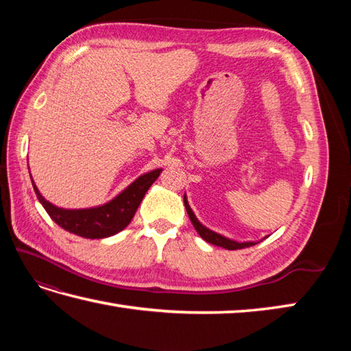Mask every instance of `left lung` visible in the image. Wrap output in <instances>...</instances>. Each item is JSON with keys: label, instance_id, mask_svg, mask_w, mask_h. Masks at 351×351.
I'll list each match as a JSON object with an SVG mask.
<instances>
[{"label": "left lung", "instance_id": "1", "mask_svg": "<svg viewBox=\"0 0 351 351\" xmlns=\"http://www.w3.org/2000/svg\"><path fill=\"white\" fill-rule=\"evenodd\" d=\"M184 205H185V210H187L189 217H190V220L193 223V226H195V229L197 230V234L202 237L206 243H211L214 245H219V247H225L228 250H237V249L250 247V245H255L259 241L264 240V238H263V240H259V241H243V243H240V241L232 240V238H228L225 235L214 232V230L208 229L206 226H204L202 223L197 220L195 213H193V210H191L190 205H189V200H187V196H185V195H184Z\"/></svg>", "mask_w": 351, "mask_h": 351}]
</instances>
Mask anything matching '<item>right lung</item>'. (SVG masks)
Returning a JSON list of instances; mask_svg holds the SVG:
<instances>
[{
  "label": "right lung",
  "instance_id": "1",
  "mask_svg": "<svg viewBox=\"0 0 351 351\" xmlns=\"http://www.w3.org/2000/svg\"><path fill=\"white\" fill-rule=\"evenodd\" d=\"M162 169H155L145 175H140L136 181L131 182L107 204L92 208H80V210H68V208L52 205L40 195L32 175L29 178H32L37 199L58 226L78 237L98 240V238H107L121 232L130 225L146 191L156 181Z\"/></svg>",
  "mask_w": 351,
  "mask_h": 351
}]
</instances>
